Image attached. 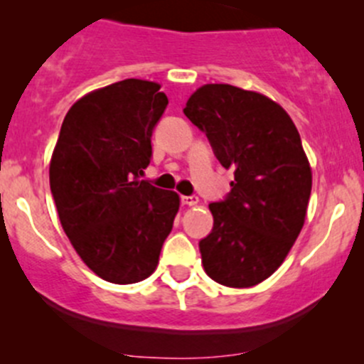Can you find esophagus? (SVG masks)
<instances>
[{
	"label": "esophagus",
	"instance_id": "esophagus-1",
	"mask_svg": "<svg viewBox=\"0 0 364 364\" xmlns=\"http://www.w3.org/2000/svg\"><path fill=\"white\" fill-rule=\"evenodd\" d=\"M181 203L185 205H197V204H199V197H197V196H190V197L183 196Z\"/></svg>",
	"mask_w": 364,
	"mask_h": 364
}]
</instances>
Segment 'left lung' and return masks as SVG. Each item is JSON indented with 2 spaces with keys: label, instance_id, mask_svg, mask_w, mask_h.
Instances as JSON below:
<instances>
[{
  "label": "left lung",
  "instance_id": "8db88e82",
  "mask_svg": "<svg viewBox=\"0 0 364 364\" xmlns=\"http://www.w3.org/2000/svg\"><path fill=\"white\" fill-rule=\"evenodd\" d=\"M183 112L234 171L229 197L209 204L204 271L225 287H253L282 266L306 218L311 167L299 132L280 104L230 84H204Z\"/></svg>",
  "mask_w": 364,
  "mask_h": 364
}]
</instances>
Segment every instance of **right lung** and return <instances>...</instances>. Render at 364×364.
Returning <instances> with one entry per match:
<instances>
[{
    "instance_id": "1",
    "label": "right lung",
    "mask_w": 364,
    "mask_h": 364,
    "mask_svg": "<svg viewBox=\"0 0 364 364\" xmlns=\"http://www.w3.org/2000/svg\"><path fill=\"white\" fill-rule=\"evenodd\" d=\"M153 80L124 79L70 107L49 165L61 227L82 262L117 285L146 280L179 211V196L139 181L168 100Z\"/></svg>"
}]
</instances>
